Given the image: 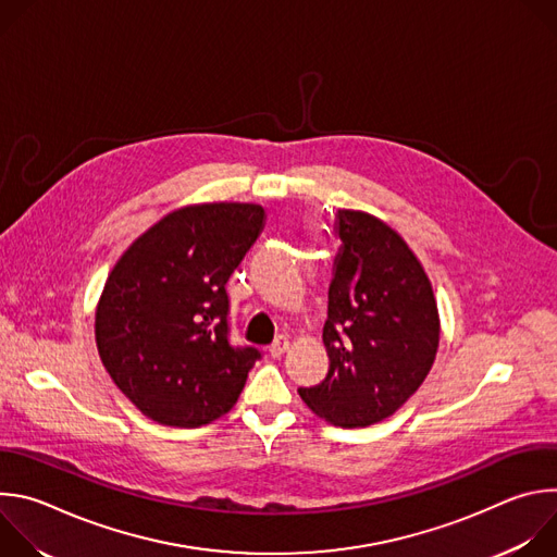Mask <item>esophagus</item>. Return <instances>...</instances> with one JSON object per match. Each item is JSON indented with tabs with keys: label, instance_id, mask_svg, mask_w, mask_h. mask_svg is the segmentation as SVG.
Returning a JSON list of instances; mask_svg holds the SVG:
<instances>
[{
	"label": "esophagus",
	"instance_id": "1",
	"mask_svg": "<svg viewBox=\"0 0 557 557\" xmlns=\"http://www.w3.org/2000/svg\"><path fill=\"white\" fill-rule=\"evenodd\" d=\"M288 350V339L282 335V337H277L271 346H269V355L273 357V359H277V357H282L284 352Z\"/></svg>",
	"mask_w": 557,
	"mask_h": 557
}]
</instances>
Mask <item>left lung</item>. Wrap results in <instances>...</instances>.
<instances>
[{
  "mask_svg": "<svg viewBox=\"0 0 557 557\" xmlns=\"http://www.w3.org/2000/svg\"><path fill=\"white\" fill-rule=\"evenodd\" d=\"M342 240L329 286L322 383L299 387L306 406L337 428H368L399 410L428 376L438 310L417 256L381 220L339 209Z\"/></svg>",
  "mask_w": 557,
  "mask_h": 557,
  "instance_id": "1",
  "label": "left lung"
}]
</instances>
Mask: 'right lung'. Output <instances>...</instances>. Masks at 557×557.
Wrapping results in <instances>:
<instances>
[{
    "label": "right lung",
    "instance_id": "right-lung-1",
    "mask_svg": "<svg viewBox=\"0 0 557 557\" xmlns=\"http://www.w3.org/2000/svg\"><path fill=\"white\" fill-rule=\"evenodd\" d=\"M267 222L260 205L174 211L121 256L97 346L116 387L151 421L200 428L226 414L262 352L231 342L226 282Z\"/></svg>",
    "mask_w": 557,
    "mask_h": 557
}]
</instances>
